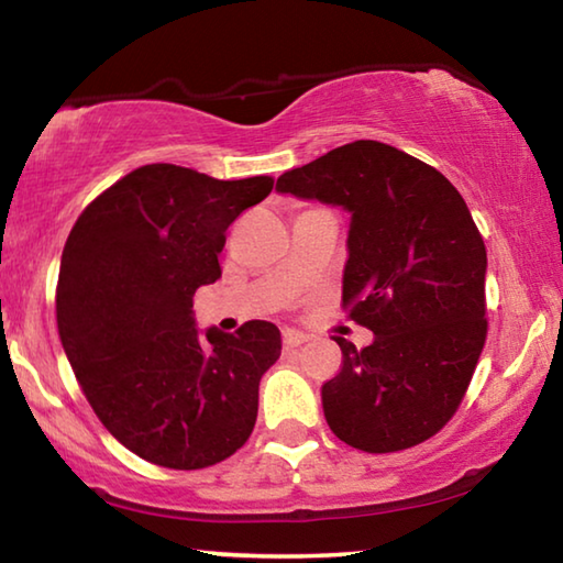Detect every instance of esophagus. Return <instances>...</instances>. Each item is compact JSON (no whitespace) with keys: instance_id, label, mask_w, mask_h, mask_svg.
<instances>
[{"instance_id":"obj_1","label":"esophagus","mask_w":563,"mask_h":563,"mask_svg":"<svg viewBox=\"0 0 563 563\" xmlns=\"http://www.w3.org/2000/svg\"><path fill=\"white\" fill-rule=\"evenodd\" d=\"M305 340H308V338H305L302 332H295V330H285V332H283V347H285V350L300 347Z\"/></svg>"}]
</instances>
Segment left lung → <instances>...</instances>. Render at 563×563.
Here are the masks:
<instances>
[{
    "label": "left lung",
    "mask_w": 563,
    "mask_h": 563,
    "mask_svg": "<svg viewBox=\"0 0 563 563\" xmlns=\"http://www.w3.org/2000/svg\"><path fill=\"white\" fill-rule=\"evenodd\" d=\"M278 194L350 213L342 305L375 340L335 338L340 373L322 412L342 442L385 454L450 422L487 340V247L440 170L379 141L328 151L278 178Z\"/></svg>",
    "instance_id": "1"
}]
</instances>
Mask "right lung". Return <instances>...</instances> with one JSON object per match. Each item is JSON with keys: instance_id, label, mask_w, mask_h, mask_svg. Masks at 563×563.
I'll return each instance as SVG.
<instances>
[{"instance_id": "obj_1", "label": "right lung", "mask_w": 563, "mask_h": 563, "mask_svg": "<svg viewBox=\"0 0 563 563\" xmlns=\"http://www.w3.org/2000/svg\"><path fill=\"white\" fill-rule=\"evenodd\" d=\"M271 176L218 180L148 164L91 201L66 238L56 325L101 424L168 470H203L241 450L258 385L280 357V330L196 328L194 295L221 278L218 253Z\"/></svg>"}]
</instances>
